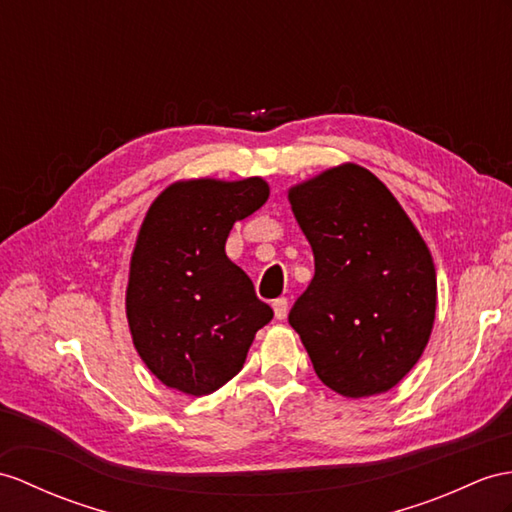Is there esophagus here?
<instances>
[{
	"label": "esophagus",
	"mask_w": 512,
	"mask_h": 512,
	"mask_svg": "<svg viewBox=\"0 0 512 512\" xmlns=\"http://www.w3.org/2000/svg\"><path fill=\"white\" fill-rule=\"evenodd\" d=\"M273 313H276V319H284L286 313H289V299L286 297H278L273 299Z\"/></svg>",
	"instance_id": "esophagus-1"
}]
</instances>
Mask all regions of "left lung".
<instances>
[{
  "label": "left lung",
  "instance_id": "left-lung-1",
  "mask_svg": "<svg viewBox=\"0 0 512 512\" xmlns=\"http://www.w3.org/2000/svg\"><path fill=\"white\" fill-rule=\"evenodd\" d=\"M315 278L289 323L319 380L343 397L386 393L417 365L436 313L430 249L393 193L347 162L289 191Z\"/></svg>",
  "mask_w": 512,
  "mask_h": 512
}]
</instances>
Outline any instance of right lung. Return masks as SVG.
Instances as JSON below:
<instances>
[{"mask_svg": "<svg viewBox=\"0 0 512 512\" xmlns=\"http://www.w3.org/2000/svg\"><path fill=\"white\" fill-rule=\"evenodd\" d=\"M269 197L263 178L167 186L136 236L126 315L136 352L169 389L208 395L243 369L256 332L273 319L247 273L226 256L236 221Z\"/></svg>", "mask_w": 512, "mask_h": 512, "instance_id": "add662e5", "label": "right lung"}]
</instances>
